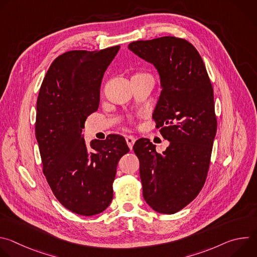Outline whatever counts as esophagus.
<instances>
[{"label": "esophagus", "mask_w": 257, "mask_h": 257, "mask_svg": "<svg viewBox=\"0 0 257 257\" xmlns=\"http://www.w3.org/2000/svg\"><path fill=\"white\" fill-rule=\"evenodd\" d=\"M135 140H136L135 137H133L132 135H127V136H126V142H127V144H128L130 150H132L133 145H134V143H135Z\"/></svg>", "instance_id": "esophagus-1"}]
</instances>
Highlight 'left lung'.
Returning <instances> with one entry per match:
<instances>
[{
    "label": "left lung",
    "instance_id": "1",
    "mask_svg": "<svg viewBox=\"0 0 257 257\" xmlns=\"http://www.w3.org/2000/svg\"><path fill=\"white\" fill-rule=\"evenodd\" d=\"M158 70L162 91L153 118L170 145L162 154L148 138L133 151L139 159L143 197L154 210L172 214L202 189L216 133L213 90L197 50L186 40L163 36L128 46Z\"/></svg>",
    "mask_w": 257,
    "mask_h": 257
}]
</instances>
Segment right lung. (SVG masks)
Segmentation results:
<instances>
[{
  "label": "right lung",
  "instance_id": "add662e5",
  "mask_svg": "<svg viewBox=\"0 0 257 257\" xmlns=\"http://www.w3.org/2000/svg\"><path fill=\"white\" fill-rule=\"evenodd\" d=\"M120 46L100 51H70L55 59L36 101L35 136L43 172L62 205L90 216L113 199L120 159L129 152L123 136L93 139L87 148L82 129L97 111L99 89L107 66Z\"/></svg>",
  "mask_w": 257,
  "mask_h": 257
}]
</instances>
